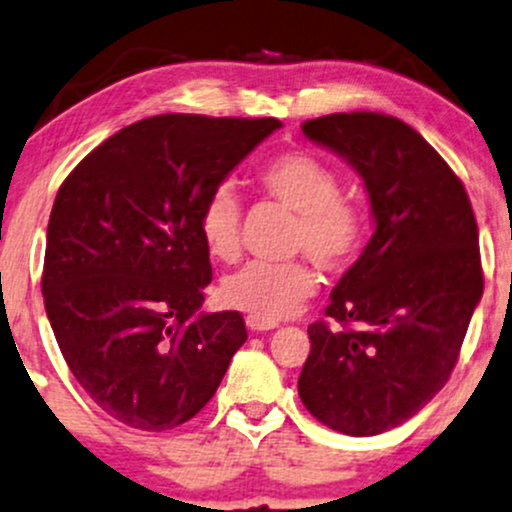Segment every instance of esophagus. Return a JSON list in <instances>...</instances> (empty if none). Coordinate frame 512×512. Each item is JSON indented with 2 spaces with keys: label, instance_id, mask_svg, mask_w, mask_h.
I'll use <instances>...</instances> for the list:
<instances>
[{
  "label": "esophagus",
  "instance_id": "esophagus-1",
  "mask_svg": "<svg viewBox=\"0 0 512 512\" xmlns=\"http://www.w3.org/2000/svg\"><path fill=\"white\" fill-rule=\"evenodd\" d=\"M246 327H249L251 332H266V330H275L277 323L275 320L258 318V315H246Z\"/></svg>",
  "mask_w": 512,
  "mask_h": 512
}]
</instances>
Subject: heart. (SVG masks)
<instances>
[{
  "mask_svg": "<svg viewBox=\"0 0 512 512\" xmlns=\"http://www.w3.org/2000/svg\"><path fill=\"white\" fill-rule=\"evenodd\" d=\"M256 182L268 197L296 213L289 251H304L327 273H342L363 244L361 208L339 194V178L330 166L306 151H285L263 163ZM242 208L230 187H216L199 213V232L216 261L239 258ZM315 292V273L306 261L249 263L227 275L220 294L225 304L263 320H280L299 311Z\"/></svg>",
  "mask_w": 512,
  "mask_h": 512,
  "instance_id": "obj_1",
  "label": "heart"
}]
</instances>
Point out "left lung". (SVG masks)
Here are the masks:
<instances>
[{"instance_id": "left-lung-1", "label": "left lung", "mask_w": 512, "mask_h": 512, "mask_svg": "<svg viewBox=\"0 0 512 512\" xmlns=\"http://www.w3.org/2000/svg\"><path fill=\"white\" fill-rule=\"evenodd\" d=\"M301 130L358 170L375 235L332 289L330 323L308 327L299 396L323 425L372 437L449 382L484 289L477 220L449 163L399 118L332 113Z\"/></svg>"}]
</instances>
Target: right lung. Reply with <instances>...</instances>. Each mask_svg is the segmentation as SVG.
I'll list each match as a JSON object with an SVG mask.
<instances>
[{"mask_svg": "<svg viewBox=\"0 0 512 512\" xmlns=\"http://www.w3.org/2000/svg\"><path fill=\"white\" fill-rule=\"evenodd\" d=\"M280 125L151 116L99 144L59 187L44 308L75 380L123 425L163 432L192 420L246 342L237 311H199L213 277L199 213Z\"/></svg>", "mask_w": 512, "mask_h": 512, "instance_id": "add662e5", "label": "right lung"}]
</instances>
